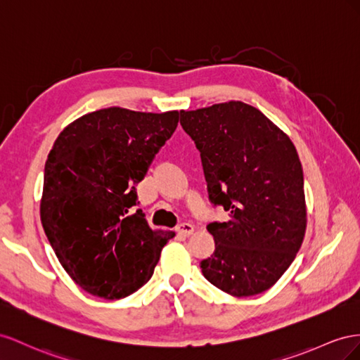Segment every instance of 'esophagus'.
Wrapping results in <instances>:
<instances>
[{"instance_id": "1", "label": "esophagus", "mask_w": 360, "mask_h": 360, "mask_svg": "<svg viewBox=\"0 0 360 360\" xmlns=\"http://www.w3.org/2000/svg\"><path fill=\"white\" fill-rule=\"evenodd\" d=\"M176 231L179 235H184V237H190V235H193L194 232V226L190 223H181L176 228Z\"/></svg>"}]
</instances>
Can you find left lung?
I'll use <instances>...</instances> for the list:
<instances>
[{
	"mask_svg": "<svg viewBox=\"0 0 360 360\" xmlns=\"http://www.w3.org/2000/svg\"><path fill=\"white\" fill-rule=\"evenodd\" d=\"M200 152L210 200L229 220L208 224L215 250L203 276L233 297L261 294L294 261L306 232L303 169L290 137L241 101L181 110Z\"/></svg>",
	"mask_w": 360,
	"mask_h": 360,
	"instance_id": "obj_1",
	"label": "left lung"
}]
</instances>
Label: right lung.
I'll return each mask as SVG.
<instances>
[{
  "instance_id": "add662e5",
  "label": "right lung",
  "mask_w": 360,
  "mask_h": 360,
  "mask_svg": "<svg viewBox=\"0 0 360 360\" xmlns=\"http://www.w3.org/2000/svg\"><path fill=\"white\" fill-rule=\"evenodd\" d=\"M179 111L102 108L60 132L45 162L40 220L77 285L107 300L145 285L170 231H152L136 186L178 127Z\"/></svg>"
}]
</instances>
